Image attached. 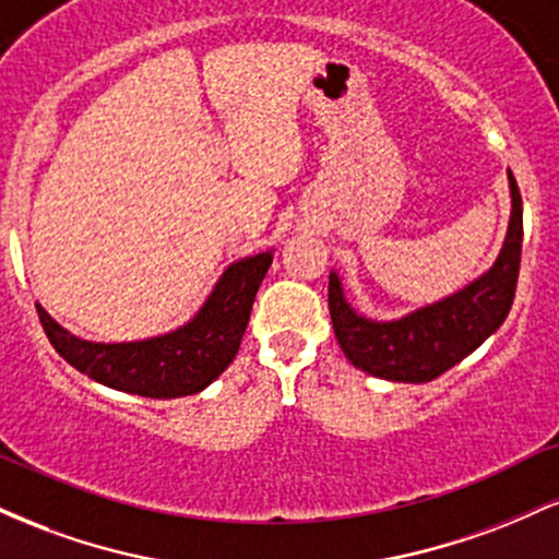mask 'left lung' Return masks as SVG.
Returning a JSON list of instances; mask_svg holds the SVG:
<instances>
[{
	"label": "left lung",
	"instance_id": "obj_1",
	"mask_svg": "<svg viewBox=\"0 0 559 559\" xmlns=\"http://www.w3.org/2000/svg\"><path fill=\"white\" fill-rule=\"evenodd\" d=\"M512 215L502 252L489 273L463 292L391 323L357 316L346 305L338 275L329 278L333 333L346 360L365 373L400 383H426L476 352L504 323L515 299L523 247V199L510 173Z\"/></svg>",
	"mask_w": 559,
	"mask_h": 559
}]
</instances>
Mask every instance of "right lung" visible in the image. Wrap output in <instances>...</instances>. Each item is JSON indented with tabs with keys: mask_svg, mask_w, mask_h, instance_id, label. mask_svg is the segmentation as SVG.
Wrapping results in <instances>:
<instances>
[{
	"mask_svg": "<svg viewBox=\"0 0 559 559\" xmlns=\"http://www.w3.org/2000/svg\"><path fill=\"white\" fill-rule=\"evenodd\" d=\"M271 262V252L234 262L191 323L146 342H83L57 325L41 305L36 312L62 360L94 381L150 400L189 396L210 386L234 362Z\"/></svg>",
	"mask_w": 559,
	"mask_h": 559,
	"instance_id": "obj_1",
	"label": "right lung"
}]
</instances>
